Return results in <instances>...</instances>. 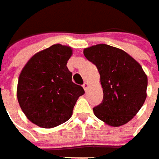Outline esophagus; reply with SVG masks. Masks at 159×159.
<instances>
[{"mask_svg":"<svg viewBox=\"0 0 159 159\" xmlns=\"http://www.w3.org/2000/svg\"><path fill=\"white\" fill-rule=\"evenodd\" d=\"M83 88L85 90V92L87 91V89H88V83L87 82H85L84 84H83Z\"/></svg>","mask_w":159,"mask_h":159,"instance_id":"34e87169","label":"esophagus"}]
</instances>
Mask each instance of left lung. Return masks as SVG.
Here are the masks:
<instances>
[{
	"instance_id": "8db88e82",
	"label": "left lung",
	"mask_w": 159,
	"mask_h": 159,
	"mask_svg": "<svg viewBox=\"0 0 159 159\" xmlns=\"http://www.w3.org/2000/svg\"><path fill=\"white\" fill-rule=\"evenodd\" d=\"M85 58L100 74L102 103L93 108L97 117L110 126L126 124L138 113L146 98L147 77L128 54L107 44L84 49Z\"/></svg>"
}]
</instances>
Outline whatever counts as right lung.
Returning <instances> with one entry per match:
<instances>
[{"label":"right lung","instance_id":"add662e5","mask_svg":"<svg viewBox=\"0 0 159 159\" xmlns=\"http://www.w3.org/2000/svg\"><path fill=\"white\" fill-rule=\"evenodd\" d=\"M70 47L55 44L29 60L20 73L17 98L26 117L41 128L62 124L71 117L81 85L72 81L67 67Z\"/></svg>","mask_w":159,"mask_h":159}]
</instances>
